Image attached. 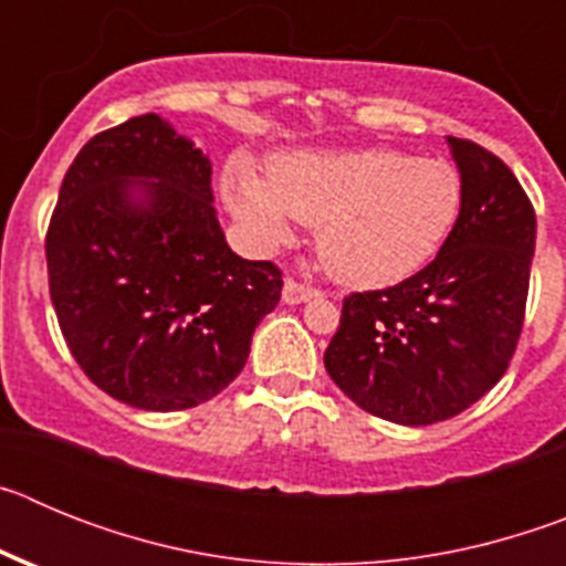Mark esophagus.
<instances>
[{
  "label": "esophagus",
  "mask_w": 566,
  "mask_h": 566,
  "mask_svg": "<svg viewBox=\"0 0 566 566\" xmlns=\"http://www.w3.org/2000/svg\"><path fill=\"white\" fill-rule=\"evenodd\" d=\"M312 297H319V289L308 286V283H303L297 277H286V283H283V303L297 306V303H306Z\"/></svg>",
  "instance_id": "esophagus-1"
}]
</instances>
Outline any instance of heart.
I'll use <instances>...</instances> for the list:
<instances>
[{
    "label": "heart",
    "mask_w": 566,
    "mask_h": 566,
    "mask_svg": "<svg viewBox=\"0 0 566 566\" xmlns=\"http://www.w3.org/2000/svg\"><path fill=\"white\" fill-rule=\"evenodd\" d=\"M223 192L254 238L274 247L294 218L317 227V252L348 286L377 289L411 277L442 249L462 209V181L448 161L397 149L286 153L269 178L232 161Z\"/></svg>",
    "instance_id": "1"
}]
</instances>
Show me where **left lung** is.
Instances as JSON below:
<instances>
[{
  "instance_id": "8db88e82",
  "label": "left lung",
  "mask_w": 566,
  "mask_h": 566,
  "mask_svg": "<svg viewBox=\"0 0 566 566\" xmlns=\"http://www.w3.org/2000/svg\"><path fill=\"white\" fill-rule=\"evenodd\" d=\"M462 175L459 221L437 258L397 286L343 300L326 371L379 419H451L504 377L527 306L536 212L499 155L448 138Z\"/></svg>"
}]
</instances>
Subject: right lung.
Listing matches in <instances>:
<instances>
[{"label": "right lung", "instance_id": "right-lung-1", "mask_svg": "<svg viewBox=\"0 0 566 566\" xmlns=\"http://www.w3.org/2000/svg\"><path fill=\"white\" fill-rule=\"evenodd\" d=\"M44 254L70 354L104 394L142 411L218 397L283 289L272 260L227 247L212 164L155 113L84 144Z\"/></svg>", "mask_w": 566, "mask_h": 566}]
</instances>
